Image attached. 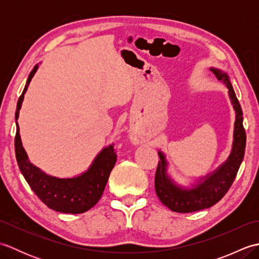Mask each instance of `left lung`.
I'll return each mask as SVG.
<instances>
[{"label": "left lung", "instance_id": "1", "mask_svg": "<svg viewBox=\"0 0 259 259\" xmlns=\"http://www.w3.org/2000/svg\"><path fill=\"white\" fill-rule=\"evenodd\" d=\"M210 71L228 88L230 101L235 109L236 121L233 149L222 166H219L212 174L205 176L202 178L203 180L192 188H183L170 179L167 175L166 157L161 151L158 152L160 161L158 162L156 171L155 189L163 205L176 212L198 211L217 203L232 187L245 155L246 133L243 125V111L229 81V76L218 69L210 68Z\"/></svg>", "mask_w": 259, "mask_h": 259}]
</instances>
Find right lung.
Segmentation results:
<instances>
[{
	"mask_svg": "<svg viewBox=\"0 0 259 259\" xmlns=\"http://www.w3.org/2000/svg\"><path fill=\"white\" fill-rule=\"evenodd\" d=\"M37 69L38 65H35L31 71L24 90L19 98L15 120L19 118L24 93ZM19 131V125L16 122L14 147L19 168L31 189L49 208L64 213H82L89 210L100 200L110 172L117 161V153L112 145L103 148L93 160L90 168L81 176L74 178H57L43 172L41 169L29 161L24 148L22 147Z\"/></svg>",
	"mask_w": 259,
	"mask_h": 259,
	"instance_id": "obj_1",
	"label": "right lung"
}]
</instances>
